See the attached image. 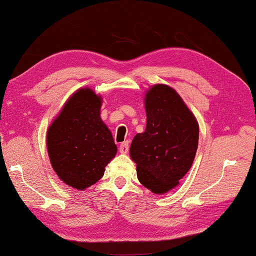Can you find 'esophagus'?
<instances>
[{"mask_svg":"<svg viewBox=\"0 0 256 256\" xmlns=\"http://www.w3.org/2000/svg\"><path fill=\"white\" fill-rule=\"evenodd\" d=\"M129 150V142H124L119 147V152L122 154H127Z\"/></svg>","mask_w":256,"mask_h":256,"instance_id":"1","label":"esophagus"}]
</instances>
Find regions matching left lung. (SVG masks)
<instances>
[{
	"mask_svg": "<svg viewBox=\"0 0 256 256\" xmlns=\"http://www.w3.org/2000/svg\"><path fill=\"white\" fill-rule=\"evenodd\" d=\"M144 104L146 129L134 137L130 158L136 162L140 184L154 194H166L190 170L198 146V122L177 91L167 84L152 86Z\"/></svg>",
	"mask_w": 256,
	"mask_h": 256,
	"instance_id": "left-lung-1",
	"label": "left lung"
}]
</instances>
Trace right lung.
Segmentation results:
<instances>
[{
  "mask_svg": "<svg viewBox=\"0 0 256 256\" xmlns=\"http://www.w3.org/2000/svg\"><path fill=\"white\" fill-rule=\"evenodd\" d=\"M102 97L84 86L66 101L46 132L51 166L68 186L82 190L104 176L117 154L112 134L100 117Z\"/></svg>",
  "mask_w": 256,
  "mask_h": 256,
  "instance_id": "1",
  "label": "right lung"
}]
</instances>
